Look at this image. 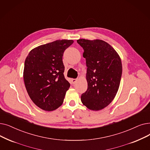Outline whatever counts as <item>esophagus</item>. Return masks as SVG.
Listing matches in <instances>:
<instances>
[{"label": "esophagus", "mask_w": 150, "mask_h": 150, "mask_svg": "<svg viewBox=\"0 0 150 150\" xmlns=\"http://www.w3.org/2000/svg\"><path fill=\"white\" fill-rule=\"evenodd\" d=\"M77 81V79H71V82H72V84H75Z\"/></svg>", "instance_id": "1"}]
</instances>
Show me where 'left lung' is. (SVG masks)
<instances>
[{
  "label": "left lung",
  "instance_id": "8db88e82",
  "mask_svg": "<svg viewBox=\"0 0 150 150\" xmlns=\"http://www.w3.org/2000/svg\"><path fill=\"white\" fill-rule=\"evenodd\" d=\"M87 66L88 89L81 94L84 105L100 110L112 102L119 89L122 75L120 57L108 43L101 40L79 39Z\"/></svg>",
  "mask_w": 150,
  "mask_h": 150
}]
</instances>
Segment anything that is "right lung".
Masks as SVG:
<instances>
[{
    "label": "right lung",
    "mask_w": 150,
    "mask_h": 150,
    "mask_svg": "<svg viewBox=\"0 0 150 150\" xmlns=\"http://www.w3.org/2000/svg\"><path fill=\"white\" fill-rule=\"evenodd\" d=\"M72 40H58L32 50L24 62V81L30 98L45 111L63 103L70 83L65 79L62 56Z\"/></svg>",
    "instance_id": "obj_1"
}]
</instances>
